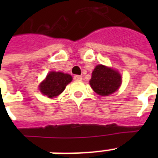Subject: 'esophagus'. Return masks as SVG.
I'll use <instances>...</instances> for the list:
<instances>
[{
    "instance_id": "esophagus-1",
    "label": "esophagus",
    "mask_w": 158,
    "mask_h": 158,
    "mask_svg": "<svg viewBox=\"0 0 158 158\" xmlns=\"http://www.w3.org/2000/svg\"><path fill=\"white\" fill-rule=\"evenodd\" d=\"M74 79L76 80V81H81L82 79H83V77L80 76V75H74Z\"/></svg>"
}]
</instances>
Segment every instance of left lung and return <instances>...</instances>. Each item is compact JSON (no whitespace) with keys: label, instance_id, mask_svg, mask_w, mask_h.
Here are the masks:
<instances>
[{"label":"left lung","instance_id":"obj_1","mask_svg":"<svg viewBox=\"0 0 158 158\" xmlns=\"http://www.w3.org/2000/svg\"><path fill=\"white\" fill-rule=\"evenodd\" d=\"M121 82V75L117 70L98 64L92 73L89 84L96 94L100 96H108L120 88Z\"/></svg>","mask_w":158,"mask_h":158}]
</instances>
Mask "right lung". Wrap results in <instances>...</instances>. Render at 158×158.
<instances>
[{"instance_id":"1","label":"right lung","mask_w":158,"mask_h":158,"mask_svg":"<svg viewBox=\"0 0 158 158\" xmlns=\"http://www.w3.org/2000/svg\"><path fill=\"white\" fill-rule=\"evenodd\" d=\"M72 81V76L62 72L51 71L39 85V90L43 95L52 98L64 91L68 84Z\"/></svg>"}]
</instances>
